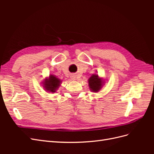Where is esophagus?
<instances>
[{"label": "esophagus", "mask_w": 154, "mask_h": 154, "mask_svg": "<svg viewBox=\"0 0 154 154\" xmlns=\"http://www.w3.org/2000/svg\"><path fill=\"white\" fill-rule=\"evenodd\" d=\"M71 79L72 80H76V78H75V76H74V75H72L71 76Z\"/></svg>", "instance_id": "34e87169"}]
</instances>
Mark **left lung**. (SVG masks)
Here are the masks:
<instances>
[{
	"mask_svg": "<svg viewBox=\"0 0 154 154\" xmlns=\"http://www.w3.org/2000/svg\"><path fill=\"white\" fill-rule=\"evenodd\" d=\"M101 80L98 78V76L93 74L88 80V84L92 91L97 92L101 87Z\"/></svg>",
	"mask_w": 154,
	"mask_h": 154,
	"instance_id": "left-lung-1",
	"label": "left lung"
}]
</instances>
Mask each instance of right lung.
Instances as JSON below:
<instances>
[{"label": "right lung", "instance_id": "right-lung-1", "mask_svg": "<svg viewBox=\"0 0 154 154\" xmlns=\"http://www.w3.org/2000/svg\"><path fill=\"white\" fill-rule=\"evenodd\" d=\"M60 83V80L58 78H56L54 76H51L49 80L45 82V89L50 92H54L59 86Z\"/></svg>", "mask_w": 154, "mask_h": 154}]
</instances>
